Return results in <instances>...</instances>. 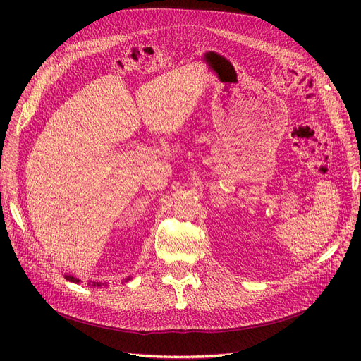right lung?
<instances>
[{
  "mask_svg": "<svg viewBox=\"0 0 361 361\" xmlns=\"http://www.w3.org/2000/svg\"><path fill=\"white\" fill-rule=\"evenodd\" d=\"M64 277H66V280H69V281H73V283H78L80 280L78 279H75L73 276H64ZM129 280V279H128ZM102 285V283L99 281V283H97V281H93V285L92 286H101ZM105 285H106V283H105Z\"/></svg>",
  "mask_w": 361,
  "mask_h": 361,
  "instance_id": "1",
  "label": "right lung"
}]
</instances>
